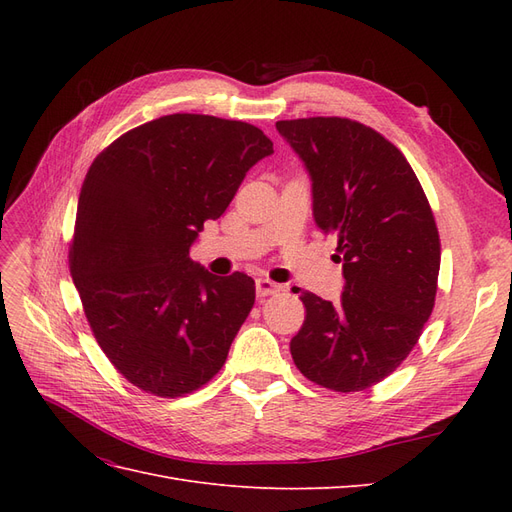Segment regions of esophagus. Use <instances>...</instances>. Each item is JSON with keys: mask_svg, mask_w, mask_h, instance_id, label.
Returning a JSON list of instances; mask_svg holds the SVG:
<instances>
[{"mask_svg": "<svg viewBox=\"0 0 512 512\" xmlns=\"http://www.w3.org/2000/svg\"><path fill=\"white\" fill-rule=\"evenodd\" d=\"M280 284H275V282H271L269 277H258L256 280V294L260 299H265V297H269V294H275V292H280Z\"/></svg>", "mask_w": 512, "mask_h": 512, "instance_id": "obj_1", "label": "esophagus"}]
</instances>
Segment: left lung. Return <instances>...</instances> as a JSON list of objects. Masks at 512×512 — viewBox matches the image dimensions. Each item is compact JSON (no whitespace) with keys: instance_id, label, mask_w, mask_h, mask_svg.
<instances>
[{"instance_id":"8db88e82","label":"left lung","mask_w":512,"mask_h":512,"mask_svg":"<svg viewBox=\"0 0 512 512\" xmlns=\"http://www.w3.org/2000/svg\"><path fill=\"white\" fill-rule=\"evenodd\" d=\"M312 177L314 222L337 237L342 301L301 292L290 354L337 393L365 391L404 363L436 305L440 235L412 166L391 141L346 117L277 121ZM299 292V290H297Z\"/></svg>"}]
</instances>
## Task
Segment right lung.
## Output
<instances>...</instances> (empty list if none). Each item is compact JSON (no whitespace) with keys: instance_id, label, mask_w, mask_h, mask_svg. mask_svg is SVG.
Returning <instances> with one entry per match:
<instances>
[{"instance_id":"add662e5","label":"right lung","mask_w":512,"mask_h":512,"mask_svg":"<svg viewBox=\"0 0 512 512\" xmlns=\"http://www.w3.org/2000/svg\"><path fill=\"white\" fill-rule=\"evenodd\" d=\"M271 153L252 123L175 113L121 134L91 162L70 273L98 346L141 391L183 397L226 363L254 280L211 275L190 247Z\"/></svg>"}]
</instances>
